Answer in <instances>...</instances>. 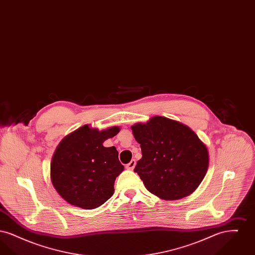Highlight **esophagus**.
<instances>
[{"label": "esophagus", "instance_id": "1", "mask_svg": "<svg viewBox=\"0 0 255 255\" xmlns=\"http://www.w3.org/2000/svg\"><path fill=\"white\" fill-rule=\"evenodd\" d=\"M134 166H135V160L132 159L128 164H126L125 167L128 170H133L134 168Z\"/></svg>", "mask_w": 255, "mask_h": 255}]
</instances>
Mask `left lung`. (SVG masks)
<instances>
[{"instance_id":"8db88e82","label":"left lung","mask_w":255,"mask_h":255,"mask_svg":"<svg viewBox=\"0 0 255 255\" xmlns=\"http://www.w3.org/2000/svg\"><path fill=\"white\" fill-rule=\"evenodd\" d=\"M142 158L133 171L147 190L163 200L191 194L206 176L208 152L186 125L163 117H154L132 126Z\"/></svg>"}]
</instances>
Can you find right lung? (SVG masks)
Here are the masks:
<instances>
[{"label": "right lung", "instance_id": "add662e5", "mask_svg": "<svg viewBox=\"0 0 255 255\" xmlns=\"http://www.w3.org/2000/svg\"><path fill=\"white\" fill-rule=\"evenodd\" d=\"M119 132L117 126L98 131L84 125L61 141L51 160L50 178L64 200L93 209L113 196L116 178L124 166L116 147L102 143Z\"/></svg>", "mask_w": 255, "mask_h": 255}]
</instances>
